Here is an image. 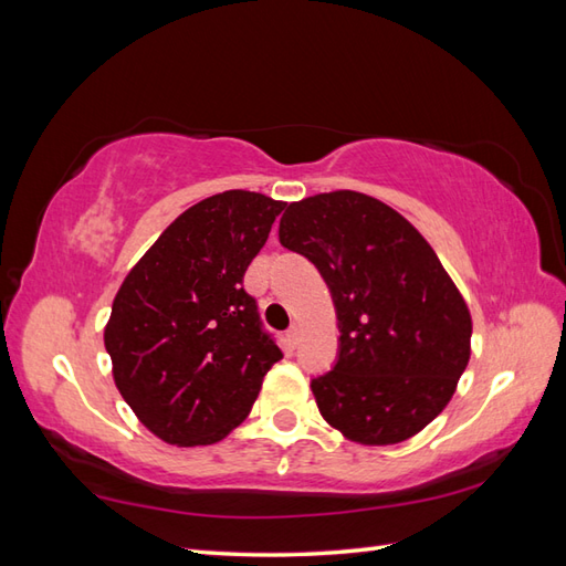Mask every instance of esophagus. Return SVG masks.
Instances as JSON below:
<instances>
[{
  "instance_id": "1",
  "label": "esophagus",
  "mask_w": 566,
  "mask_h": 566,
  "mask_svg": "<svg viewBox=\"0 0 566 566\" xmlns=\"http://www.w3.org/2000/svg\"><path fill=\"white\" fill-rule=\"evenodd\" d=\"M286 339H289V345L292 347H296L298 345V339H301V331H298V325H292L286 331Z\"/></svg>"
}]
</instances>
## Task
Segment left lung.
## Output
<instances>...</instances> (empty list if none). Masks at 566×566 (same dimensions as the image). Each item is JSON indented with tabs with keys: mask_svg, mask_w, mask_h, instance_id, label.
<instances>
[{
	"mask_svg": "<svg viewBox=\"0 0 566 566\" xmlns=\"http://www.w3.org/2000/svg\"><path fill=\"white\" fill-rule=\"evenodd\" d=\"M280 243L331 289L339 354L311 380L323 419L364 446L400 443L453 398L470 359L465 298L410 221L364 192L286 205Z\"/></svg>",
	"mask_w": 566,
	"mask_h": 566,
	"instance_id": "1",
	"label": "left lung"
}]
</instances>
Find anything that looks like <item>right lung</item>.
I'll return each instance as SVG.
<instances>
[{"instance_id": "obj_1", "label": "right lung", "mask_w": 566, "mask_h": 566, "mask_svg": "<svg viewBox=\"0 0 566 566\" xmlns=\"http://www.w3.org/2000/svg\"><path fill=\"white\" fill-rule=\"evenodd\" d=\"M284 207L248 190L207 197L170 223L117 289L103 333L115 386L161 441H221L282 359L243 274Z\"/></svg>"}]
</instances>
